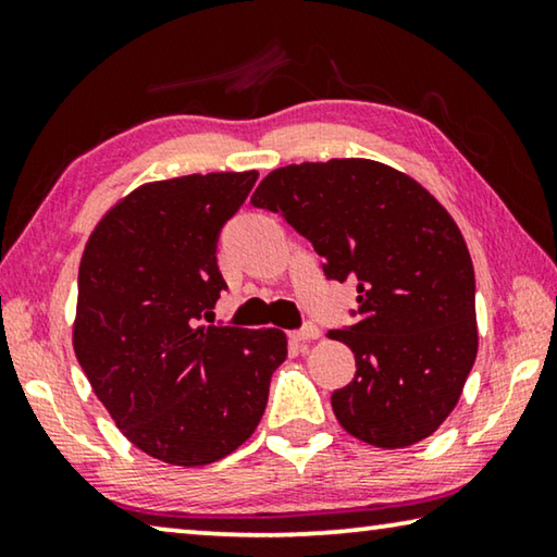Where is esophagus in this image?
<instances>
[{"label": "esophagus", "mask_w": 557, "mask_h": 557, "mask_svg": "<svg viewBox=\"0 0 557 557\" xmlns=\"http://www.w3.org/2000/svg\"><path fill=\"white\" fill-rule=\"evenodd\" d=\"M289 337H293L295 342H312V339L320 337V326L312 324V322H307L305 326H299V330H295L293 334H289Z\"/></svg>", "instance_id": "34e87169"}]
</instances>
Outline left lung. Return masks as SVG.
Wrapping results in <instances>:
<instances>
[{
	"mask_svg": "<svg viewBox=\"0 0 557 557\" xmlns=\"http://www.w3.org/2000/svg\"><path fill=\"white\" fill-rule=\"evenodd\" d=\"M250 202L312 243L326 280H357V322L330 332L357 359L355 379L332 394L342 426L379 448L434 434L479 349L473 262L454 218L409 175L367 158L277 168Z\"/></svg>",
	"mask_w": 557,
	"mask_h": 557,
	"instance_id": "left-lung-1",
	"label": "left lung"
}]
</instances>
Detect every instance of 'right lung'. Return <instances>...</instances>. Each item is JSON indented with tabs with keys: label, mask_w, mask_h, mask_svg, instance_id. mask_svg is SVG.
I'll list each match as a JSON object with an SVG mask.
<instances>
[{
	"label": "right lung",
	"mask_w": 557,
	"mask_h": 557,
	"mask_svg": "<svg viewBox=\"0 0 557 557\" xmlns=\"http://www.w3.org/2000/svg\"><path fill=\"white\" fill-rule=\"evenodd\" d=\"M258 173L146 183L111 208L78 268L74 351L121 434L173 466L245 444L287 357L280 330L200 324L227 289L218 237Z\"/></svg>",
	"instance_id": "obj_1"
}]
</instances>
